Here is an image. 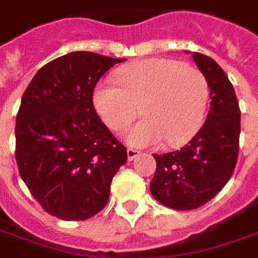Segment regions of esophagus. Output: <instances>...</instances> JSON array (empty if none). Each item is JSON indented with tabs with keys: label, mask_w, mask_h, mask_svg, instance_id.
<instances>
[{
	"label": "esophagus",
	"mask_w": 258,
	"mask_h": 258,
	"mask_svg": "<svg viewBox=\"0 0 258 258\" xmlns=\"http://www.w3.org/2000/svg\"><path fill=\"white\" fill-rule=\"evenodd\" d=\"M139 154H141V151H138V150L131 149V147L127 149V157H128V161H133L134 158H137Z\"/></svg>",
	"instance_id": "esophagus-1"
}]
</instances>
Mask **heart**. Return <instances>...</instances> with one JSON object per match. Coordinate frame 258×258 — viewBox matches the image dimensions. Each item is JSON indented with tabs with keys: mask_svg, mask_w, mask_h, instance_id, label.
<instances>
[{
	"mask_svg": "<svg viewBox=\"0 0 258 258\" xmlns=\"http://www.w3.org/2000/svg\"><path fill=\"white\" fill-rule=\"evenodd\" d=\"M116 80L100 83L93 103L112 131L130 128L125 138L135 147L158 146L165 141L178 147L190 141L204 124L209 101V83L194 67L170 58H147L116 72Z\"/></svg>",
	"mask_w": 258,
	"mask_h": 258,
	"instance_id": "b5f03b06",
	"label": "heart"
}]
</instances>
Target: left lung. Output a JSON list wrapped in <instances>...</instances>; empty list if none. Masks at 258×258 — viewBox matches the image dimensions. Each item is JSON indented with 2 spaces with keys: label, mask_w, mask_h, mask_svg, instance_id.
I'll return each mask as SVG.
<instances>
[{
  "label": "left lung",
  "mask_w": 258,
  "mask_h": 258,
  "mask_svg": "<svg viewBox=\"0 0 258 258\" xmlns=\"http://www.w3.org/2000/svg\"><path fill=\"white\" fill-rule=\"evenodd\" d=\"M210 87V109L196 137L180 150L153 154V197L170 209L192 210L214 198L230 179L240 147L241 111L224 70L212 57L191 54Z\"/></svg>",
  "instance_id": "obj_1"
}]
</instances>
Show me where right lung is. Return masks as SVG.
I'll list each match as a JSON object with an SVG mask.
<instances>
[{
    "label": "right lung",
    "mask_w": 258,
    "mask_h": 258,
    "mask_svg": "<svg viewBox=\"0 0 258 258\" xmlns=\"http://www.w3.org/2000/svg\"><path fill=\"white\" fill-rule=\"evenodd\" d=\"M72 52L40 68L16 119V161L33 198L50 216L83 221L100 212L127 149L93 107L97 82L117 62Z\"/></svg>",
    "instance_id": "1"
}]
</instances>
